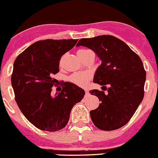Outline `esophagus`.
<instances>
[{"label": "esophagus", "instance_id": "1", "mask_svg": "<svg viewBox=\"0 0 158 158\" xmlns=\"http://www.w3.org/2000/svg\"><path fill=\"white\" fill-rule=\"evenodd\" d=\"M85 93H86V95H87V94H89V91H88V90H85Z\"/></svg>", "mask_w": 158, "mask_h": 158}]
</instances>
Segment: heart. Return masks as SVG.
<instances>
[{
    "label": "heart",
    "instance_id": "obj_1",
    "mask_svg": "<svg viewBox=\"0 0 158 158\" xmlns=\"http://www.w3.org/2000/svg\"><path fill=\"white\" fill-rule=\"evenodd\" d=\"M87 51L85 49H81L79 50L78 52H84ZM90 74L86 72H77L73 74L70 77V81L73 84H76L77 86H81V87H83V86L85 85L87 83L88 80L90 79Z\"/></svg>",
    "mask_w": 158,
    "mask_h": 158
}]
</instances>
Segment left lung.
<instances>
[{"instance_id":"8db88e82","label":"left lung","mask_w":158,"mask_h":158,"mask_svg":"<svg viewBox=\"0 0 158 158\" xmlns=\"http://www.w3.org/2000/svg\"><path fill=\"white\" fill-rule=\"evenodd\" d=\"M80 45L90 48L101 60L94 82L107 90L106 94L98 90L90 91L100 101L98 108L90 112L93 123L105 131L123 127L144 97L146 72L141 58L127 44L113 35L81 39L77 44Z\"/></svg>"}]
</instances>
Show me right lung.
Listing matches in <instances>:
<instances>
[{"label":"right lung","mask_w":158,"mask_h":158,"mask_svg":"<svg viewBox=\"0 0 158 158\" xmlns=\"http://www.w3.org/2000/svg\"><path fill=\"white\" fill-rule=\"evenodd\" d=\"M77 40H45L35 42L16 58L11 75L15 100L24 116L43 131H56L65 127L71 109L81 101L85 92L68 82L60 93L52 94L59 71L61 56Z\"/></svg>","instance_id":"add662e5"}]
</instances>
